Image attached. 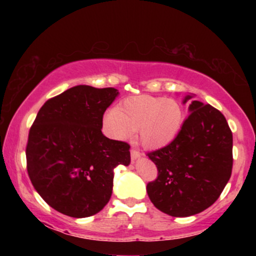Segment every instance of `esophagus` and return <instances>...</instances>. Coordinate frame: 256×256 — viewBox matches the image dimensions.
Returning <instances> with one entry per match:
<instances>
[{
	"instance_id": "obj_1",
	"label": "esophagus",
	"mask_w": 256,
	"mask_h": 256,
	"mask_svg": "<svg viewBox=\"0 0 256 256\" xmlns=\"http://www.w3.org/2000/svg\"><path fill=\"white\" fill-rule=\"evenodd\" d=\"M140 156H141V152H140L138 150H136V149H134V148L130 149V157H132V160H136V158H138Z\"/></svg>"
}]
</instances>
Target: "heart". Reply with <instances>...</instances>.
I'll return each instance as SVG.
<instances>
[{
	"mask_svg": "<svg viewBox=\"0 0 256 256\" xmlns=\"http://www.w3.org/2000/svg\"><path fill=\"white\" fill-rule=\"evenodd\" d=\"M183 110L174 99L135 96L104 114V128L112 138L124 141L138 130L144 148L157 149L174 141L183 124Z\"/></svg>",
	"mask_w": 256,
	"mask_h": 256,
	"instance_id": "heart-1",
	"label": "heart"
}]
</instances>
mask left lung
Listing matches in <instances>:
<instances>
[{
    "mask_svg": "<svg viewBox=\"0 0 256 256\" xmlns=\"http://www.w3.org/2000/svg\"><path fill=\"white\" fill-rule=\"evenodd\" d=\"M146 156L157 168L146 184L155 208L172 216L197 214L219 198L232 174V130L222 112L192 101L174 141Z\"/></svg>",
    "mask_w": 256,
    "mask_h": 256,
    "instance_id": "8db88e82",
    "label": "left lung"
}]
</instances>
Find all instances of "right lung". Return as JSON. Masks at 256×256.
Instances as JSON below:
<instances>
[{
	"mask_svg": "<svg viewBox=\"0 0 256 256\" xmlns=\"http://www.w3.org/2000/svg\"><path fill=\"white\" fill-rule=\"evenodd\" d=\"M118 94L113 87L74 86L48 99L31 126L28 174L40 197L62 214L100 212L110 199L114 168L130 163V146L101 132Z\"/></svg>",
	"mask_w": 256,
	"mask_h": 256,
	"instance_id": "add662e5",
	"label": "right lung"
}]
</instances>
